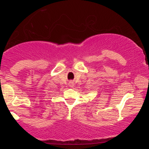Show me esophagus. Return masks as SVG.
<instances>
[{
	"mask_svg": "<svg viewBox=\"0 0 149 149\" xmlns=\"http://www.w3.org/2000/svg\"><path fill=\"white\" fill-rule=\"evenodd\" d=\"M73 85H74V84H73V83H72V82H71V83H70V86H71V87H72Z\"/></svg>",
	"mask_w": 149,
	"mask_h": 149,
	"instance_id": "obj_1",
	"label": "esophagus"
}]
</instances>
